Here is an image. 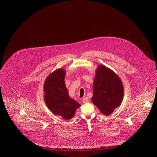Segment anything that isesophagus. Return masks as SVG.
Here are the masks:
<instances>
[{"label":"esophagus","mask_w":157,"mask_h":157,"mask_svg":"<svg viewBox=\"0 0 157 157\" xmlns=\"http://www.w3.org/2000/svg\"><path fill=\"white\" fill-rule=\"evenodd\" d=\"M82 101H83V103H88V102L89 101V98H88V97H85L84 98H83Z\"/></svg>","instance_id":"34e87169"}]
</instances>
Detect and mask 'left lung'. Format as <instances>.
<instances>
[{"label":"left lung","mask_w":157,"mask_h":157,"mask_svg":"<svg viewBox=\"0 0 157 157\" xmlns=\"http://www.w3.org/2000/svg\"><path fill=\"white\" fill-rule=\"evenodd\" d=\"M95 71L92 101L100 112L109 115L121 103L123 83L112 70L104 65H99Z\"/></svg>","instance_id":"8db88e82"}]
</instances>
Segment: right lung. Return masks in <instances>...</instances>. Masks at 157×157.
<instances>
[{"instance_id": "right-lung-1", "label": "right lung", "mask_w": 157, "mask_h": 157, "mask_svg": "<svg viewBox=\"0 0 157 157\" xmlns=\"http://www.w3.org/2000/svg\"><path fill=\"white\" fill-rule=\"evenodd\" d=\"M66 72L64 69L55 70L45 80L44 100L48 109L65 120L72 118L80 105L71 98L65 83Z\"/></svg>"}]
</instances>
